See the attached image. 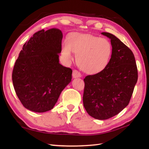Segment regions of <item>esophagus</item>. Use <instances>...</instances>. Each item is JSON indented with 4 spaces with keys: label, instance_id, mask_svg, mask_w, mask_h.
I'll return each instance as SVG.
<instances>
[{
    "label": "esophagus",
    "instance_id": "34e87169",
    "mask_svg": "<svg viewBox=\"0 0 149 149\" xmlns=\"http://www.w3.org/2000/svg\"><path fill=\"white\" fill-rule=\"evenodd\" d=\"M72 76L74 78L81 77V74L78 70H73Z\"/></svg>",
    "mask_w": 149,
    "mask_h": 149
}]
</instances>
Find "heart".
I'll return each mask as SVG.
<instances>
[{
    "instance_id": "obj_1",
    "label": "heart",
    "mask_w": 149,
    "mask_h": 149,
    "mask_svg": "<svg viewBox=\"0 0 149 149\" xmlns=\"http://www.w3.org/2000/svg\"><path fill=\"white\" fill-rule=\"evenodd\" d=\"M72 52L76 55V63L82 70L95 74L108 65L112 54V45L104 38L91 34H74L63 46L62 54L67 61L72 60Z\"/></svg>"
}]
</instances>
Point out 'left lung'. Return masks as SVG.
Instances as JSON below:
<instances>
[{
	"instance_id": "left-lung-1",
	"label": "left lung",
	"mask_w": 149,
	"mask_h": 149,
	"mask_svg": "<svg viewBox=\"0 0 149 149\" xmlns=\"http://www.w3.org/2000/svg\"><path fill=\"white\" fill-rule=\"evenodd\" d=\"M111 40L112 54L102 72L84 79L83 104L88 115L106 120L127 106L138 81V69L131 50L109 33H101Z\"/></svg>"
}]
</instances>
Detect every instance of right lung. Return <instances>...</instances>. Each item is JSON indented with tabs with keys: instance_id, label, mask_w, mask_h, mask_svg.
Instances as JSON below:
<instances>
[{
	"instance_id": "1",
	"label": "right lung",
	"mask_w": 149,
	"mask_h": 149,
	"mask_svg": "<svg viewBox=\"0 0 149 149\" xmlns=\"http://www.w3.org/2000/svg\"><path fill=\"white\" fill-rule=\"evenodd\" d=\"M63 34L42 29L24 44L16 61L12 81L16 94L26 109L43 113L52 109L70 83L72 70L59 63Z\"/></svg>"
}]
</instances>
